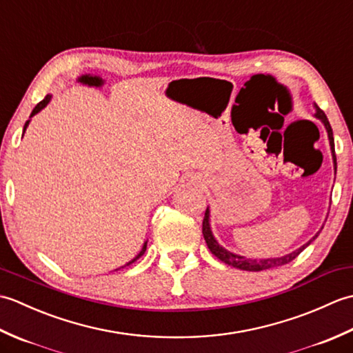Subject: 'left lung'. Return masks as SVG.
<instances>
[{
    "mask_svg": "<svg viewBox=\"0 0 353 353\" xmlns=\"http://www.w3.org/2000/svg\"><path fill=\"white\" fill-rule=\"evenodd\" d=\"M314 109H316V114H314V117L319 118L320 121L323 123L325 129L327 132V139H329V145H331V153H332V161H334V170L336 171V157H335L334 134H332L331 124H329L327 118L325 115V112L321 110L316 103H314ZM209 216H211V211H209V206H208L206 212H205V219H203V236H205V241H206V244L209 247V250H211L212 254H215V256L219 258L220 261H223L224 264H228L230 267H235V268H239V270H245V272H262V270H268V268H274V267H281V265L288 264V262H291L296 256H299V254H301L306 249V247H308L320 234V230H319L317 234L314 235L308 243L303 244L302 247H299V249L294 250V252H291L288 254H283V256L253 259V258L241 256V254H236L234 252L224 249V247L219 241H216L214 234H212V230H211V219H209ZM321 229H323V228H321Z\"/></svg>",
    "mask_w": 353,
    "mask_h": 353,
    "instance_id": "8db88e82",
    "label": "left lung"
}]
</instances>
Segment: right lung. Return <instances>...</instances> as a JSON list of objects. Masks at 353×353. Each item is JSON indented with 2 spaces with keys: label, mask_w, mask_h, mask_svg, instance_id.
Returning a JSON list of instances; mask_svg holds the SVG:
<instances>
[{
  "label": "right lung",
  "mask_w": 353,
  "mask_h": 353,
  "mask_svg": "<svg viewBox=\"0 0 353 353\" xmlns=\"http://www.w3.org/2000/svg\"><path fill=\"white\" fill-rule=\"evenodd\" d=\"M51 101V95L48 94L47 97H45V99L41 101V103H37L36 104V108L33 109V112H32V115H30V119H32V117H34L36 114H39V112L45 108V106H47V104ZM30 119H27V123H26V125H24V133H26V130H27V127H28V124H30ZM145 249H147V241L144 243V244H142V249H141V252L137 254V256H134L132 261H129V262H127V264L125 265H130V264H133V262L134 261H137V259H139L141 256H142V254H144V252H145ZM125 265H123V267H125ZM123 267H119V268H123ZM119 268H117V270H119Z\"/></svg>",
  "instance_id": "add662e5"
}]
</instances>
